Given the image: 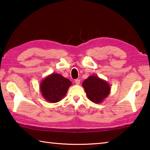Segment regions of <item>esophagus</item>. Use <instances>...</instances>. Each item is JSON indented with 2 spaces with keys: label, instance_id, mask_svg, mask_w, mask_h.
<instances>
[{
  "label": "esophagus",
  "instance_id": "esophagus-1",
  "mask_svg": "<svg viewBox=\"0 0 150 150\" xmlns=\"http://www.w3.org/2000/svg\"><path fill=\"white\" fill-rule=\"evenodd\" d=\"M75 83L77 85H79L81 81H80V79H75Z\"/></svg>",
  "mask_w": 150,
  "mask_h": 150
}]
</instances>
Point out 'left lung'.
<instances>
[{
  "label": "left lung",
  "instance_id": "left-lung-1",
  "mask_svg": "<svg viewBox=\"0 0 150 150\" xmlns=\"http://www.w3.org/2000/svg\"><path fill=\"white\" fill-rule=\"evenodd\" d=\"M83 87L91 101L100 104L107 97L110 93V86L107 81L96 75H91L83 81Z\"/></svg>",
  "mask_w": 150,
  "mask_h": 150
}]
</instances>
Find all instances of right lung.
Instances as JSON below:
<instances>
[{
  "label": "right lung",
  "instance_id": "add662e5",
  "mask_svg": "<svg viewBox=\"0 0 150 150\" xmlns=\"http://www.w3.org/2000/svg\"><path fill=\"white\" fill-rule=\"evenodd\" d=\"M72 85L68 79L58 73H52L42 81L40 90L44 99L49 103L60 101L65 96Z\"/></svg>",
  "mask_w": 150,
  "mask_h": 150
}]
</instances>
